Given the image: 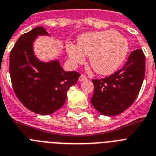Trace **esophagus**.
<instances>
[{"instance_id": "esophagus-1", "label": "esophagus", "mask_w": 156, "mask_h": 156, "mask_svg": "<svg viewBox=\"0 0 156 156\" xmlns=\"http://www.w3.org/2000/svg\"><path fill=\"white\" fill-rule=\"evenodd\" d=\"M78 80L80 81V82H82V81H86V80H87V77L86 75H83V74H82V75L79 77V78H78Z\"/></svg>"}]
</instances>
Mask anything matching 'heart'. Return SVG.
<instances>
[{
	"label": "heart",
	"mask_w": 156,
	"mask_h": 156,
	"mask_svg": "<svg viewBox=\"0 0 156 156\" xmlns=\"http://www.w3.org/2000/svg\"><path fill=\"white\" fill-rule=\"evenodd\" d=\"M69 60L74 66L84 62L85 55L98 74L109 75L117 70L129 51L126 39L115 30L88 32L78 37L77 45H66Z\"/></svg>",
	"instance_id": "heart-1"
}]
</instances>
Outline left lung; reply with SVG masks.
<instances>
[{
	"instance_id": "8db88e82",
	"label": "left lung",
	"mask_w": 156,
	"mask_h": 156,
	"mask_svg": "<svg viewBox=\"0 0 156 156\" xmlns=\"http://www.w3.org/2000/svg\"><path fill=\"white\" fill-rule=\"evenodd\" d=\"M144 76L145 56L142 49H136L119 71L102 79H92L94 89L91 103L102 115L121 114L137 98Z\"/></svg>"
}]
</instances>
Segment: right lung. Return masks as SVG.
I'll list each match as a JSON object with an SVG mask.
<instances>
[{"label":"right lung","instance_id":"add662e5","mask_svg":"<svg viewBox=\"0 0 156 156\" xmlns=\"http://www.w3.org/2000/svg\"><path fill=\"white\" fill-rule=\"evenodd\" d=\"M38 36H49L42 26L21 35L10 52L9 73L16 97L25 107L41 115H51L62 107L69 87L80 74L65 71L58 59L40 61L34 54Z\"/></svg>","mask_w":156,"mask_h":156}]
</instances>
